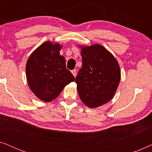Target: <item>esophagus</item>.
<instances>
[{
	"label": "esophagus",
	"mask_w": 152,
	"mask_h": 152,
	"mask_svg": "<svg viewBox=\"0 0 152 152\" xmlns=\"http://www.w3.org/2000/svg\"><path fill=\"white\" fill-rule=\"evenodd\" d=\"M71 72L72 73V75H73V76L75 77L77 76V70L76 69L72 70V71H71Z\"/></svg>",
	"instance_id": "obj_1"
}]
</instances>
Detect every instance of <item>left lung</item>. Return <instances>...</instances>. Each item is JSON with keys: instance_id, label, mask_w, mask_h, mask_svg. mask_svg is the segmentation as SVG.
Here are the masks:
<instances>
[{"instance_id": "left-lung-1", "label": "left lung", "mask_w": 152, "mask_h": 152, "mask_svg": "<svg viewBox=\"0 0 152 152\" xmlns=\"http://www.w3.org/2000/svg\"><path fill=\"white\" fill-rule=\"evenodd\" d=\"M81 48L82 67L75 82L79 96L88 107L97 108L113 98L120 81V68L114 56L99 44Z\"/></svg>"}]
</instances>
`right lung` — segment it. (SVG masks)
Listing matches in <instances>:
<instances>
[{
	"instance_id": "add662e5",
	"label": "right lung",
	"mask_w": 152,
	"mask_h": 152,
	"mask_svg": "<svg viewBox=\"0 0 152 152\" xmlns=\"http://www.w3.org/2000/svg\"><path fill=\"white\" fill-rule=\"evenodd\" d=\"M62 45L46 41L37 48L26 63V77L30 90L45 102L57 98L66 85L75 80L60 55Z\"/></svg>"
}]
</instances>
